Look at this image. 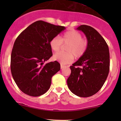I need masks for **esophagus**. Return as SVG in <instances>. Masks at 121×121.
<instances>
[{
    "instance_id": "34e87169",
    "label": "esophagus",
    "mask_w": 121,
    "mask_h": 121,
    "mask_svg": "<svg viewBox=\"0 0 121 121\" xmlns=\"http://www.w3.org/2000/svg\"><path fill=\"white\" fill-rule=\"evenodd\" d=\"M60 67H61V69H62L64 67V65H61Z\"/></svg>"
}]
</instances>
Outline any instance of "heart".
Here are the masks:
<instances>
[{
	"mask_svg": "<svg viewBox=\"0 0 121 121\" xmlns=\"http://www.w3.org/2000/svg\"><path fill=\"white\" fill-rule=\"evenodd\" d=\"M64 44H69L66 47L67 52H58L53 55V59L62 65L71 63L74 60V56L77 58L81 57L86 52L87 41L82 38V35L74 30H69L62 35L53 37L49 43L51 49L53 52H58Z\"/></svg>",
	"mask_w": 121,
	"mask_h": 121,
	"instance_id": "obj_1",
	"label": "heart"
}]
</instances>
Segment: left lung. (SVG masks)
Masks as SVG:
<instances>
[{
    "mask_svg": "<svg viewBox=\"0 0 121 121\" xmlns=\"http://www.w3.org/2000/svg\"><path fill=\"white\" fill-rule=\"evenodd\" d=\"M81 30L87 40L86 52L72 66L67 80L69 90L75 95L88 97L97 93L106 81L110 68V55L108 44L95 29L81 25Z\"/></svg>",
    "mask_w": 121,
    "mask_h": 121,
    "instance_id": "8db88e82",
    "label": "left lung"
}]
</instances>
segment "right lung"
Instances as JSON below:
<instances>
[{
  "label": "right lung",
  "instance_id": "right-lung-1",
  "mask_svg": "<svg viewBox=\"0 0 121 121\" xmlns=\"http://www.w3.org/2000/svg\"><path fill=\"white\" fill-rule=\"evenodd\" d=\"M65 29L39 20L16 38L11 56V70L15 83L24 93L38 97L48 91L52 76L60 70V64L55 61L43 65L52 56L51 40Z\"/></svg>",
  "mask_w": 121,
  "mask_h": 121
}]
</instances>
